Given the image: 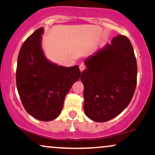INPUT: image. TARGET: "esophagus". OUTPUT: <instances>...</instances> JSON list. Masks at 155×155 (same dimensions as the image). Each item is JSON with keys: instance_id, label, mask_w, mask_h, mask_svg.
Segmentation results:
<instances>
[{"instance_id": "34e87169", "label": "esophagus", "mask_w": 155, "mask_h": 155, "mask_svg": "<svg viewBox=\"0 0 155 155\" xmlns=\"http://www.w3.org/2000/svg\"><path fill=\"white\" fill-rule=\"evenodd\" d=\"M79 69H80V71L82 72L84 70V69H85V65H84V63H81V65H79Z\"/></svg>"}]
</instances>
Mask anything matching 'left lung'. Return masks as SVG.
Wrapping results in <instances>:
<instances>
[{
  "label": "left lung",
  "instance_id": "1",
  "mask_svg": "<svg viewBox=\"0 0 155 155\" xmlns=\"http://www.w3.org/2000/svg\"><path fill=\"white\" fill-rule=\"evenodd\" d=\"M84 64L81 81L85 114L97 122L118 116L128 106L136 87L137 63L130 40L114 37Z\"/></svg>",
  "mask_w": 155,
  "mask_h": 155
}]
</instances>
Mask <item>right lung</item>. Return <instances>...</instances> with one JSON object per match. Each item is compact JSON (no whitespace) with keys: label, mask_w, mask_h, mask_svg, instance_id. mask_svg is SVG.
I'll return each mask as SVG.
<instances>
[{"label":"right lung","mask_w":155,"mask_h":155,"mask_svg":"<svg viewBox=\"0 0 155 155\" xmlns=\"http://www.w3.org/2000/svg\"><path fill=\"white\" fill-rule=\"evenodd\" d=\"M44 31L40 28L23 43L16 81L26 111L37 120L49 122L59 117L64 99L81 72L78 65L62 66L47 59L41 47Z\"/></svg>","instance_id":"right-lung-1"}]
</instances>
